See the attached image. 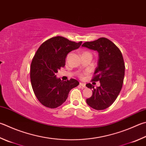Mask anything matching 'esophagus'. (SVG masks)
Returning a JSON list of instances; mask_svg holds the SVG:
<instances>
[{
  "label": "esophagus",
  "mask_w": 146,
  "mask_h": 146,
  "mask_svg": "<svg viewBox=\"0 0 146 146\" xmlns=\"http://www.w3.org/2000/svg\"><path fill=\"white\" fill-rule=\"evenodd\" d=\"M80 86H82V87H84V88H85L86 87V84H84V83H80Z\"/></svg>",
  "instance_id": "esophagus-1"
}]
</instances>
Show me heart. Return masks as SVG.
Listing matches in <instances>:
<instances>
[{
    "mask_svg": "<svg viewBox=\"0 0 146 146\" xmlns=\"http://www.w3.org/2000/svg\"><path fill=\"white\" fill-rule=\"evenodd\" d=\"M84 54H89V55H91V54H90V53L87 52H83V54H82V55H84ZM69 55H68V57H69Z\"/></svg>",
    "mask_w": 146,
    "mask_h": 146,
    "instance_id": "b5f03b06",
    "label": "heart"
}]
</instances>
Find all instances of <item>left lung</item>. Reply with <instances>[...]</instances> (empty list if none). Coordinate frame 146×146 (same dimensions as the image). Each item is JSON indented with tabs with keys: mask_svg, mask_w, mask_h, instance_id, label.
Here are the masks:
<instances>
[{
	"mask_svg": "<svg viewBox=\"0 0 146 146\" xmlns=\"http://www.w3.org/2000/svg\"><path fill=\"white\" fill-rule=\"evenodd\" d=\"M97 51L99 59L92 81H100L94 89L91 84L86 87L92 89V95L86 100L89 107L97 110H104L115 102L123 86L125 66L121 52L114 43L105 38L86 42L82 45Z\"/></svg>",
	"mask_w": 146,
	"mask_h": 146,
	"instance_id": "8db88e82",
	"label": "left lung"
}]
</instances>
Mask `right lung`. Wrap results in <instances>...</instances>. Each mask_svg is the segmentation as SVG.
Instances as JSON below:
<instances>
[{
    "label": "right lung",
    "instance_id": "obj_1",
    "mask_svg": "<svg viewBox=\"0 0 146 146\" xmlns=\"http://www.w3.org/2000/svg\"><path fill=\"white\" fill-rule=\"evenodd\" d=\"M82 43L56 36L44 42L37 50L31 65V81L34 94L43 105L50 108L59 107L71 89L79 84L73 78L61 80L56 74L65 66L68 53L78 49Z\"/></svg>",
    "mask_w": 146,
    "mask_h": 146
}]
</instances>
